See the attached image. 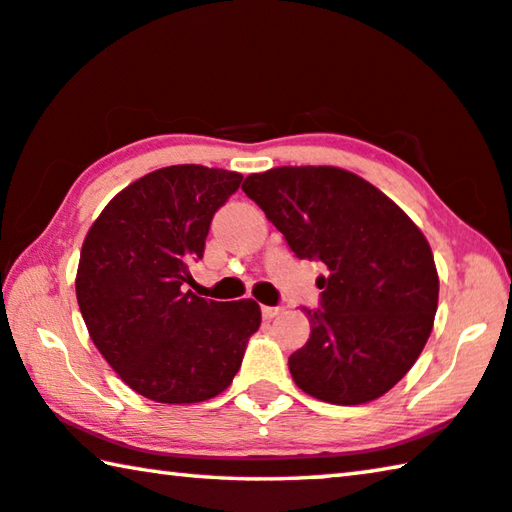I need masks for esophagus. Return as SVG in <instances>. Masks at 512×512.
Listing matches in <instances>:
<instances>
[{
  "label": "esophagus",
  "instance_id": "esophagus-1",
  "mask_svg": "<svg viewBox=\"0 0 512 512\" xmlns=\"http://www.w3.org/2000/svg\"><path fill=\"white\" fill-rule=\"evenodd\" d=\"M280 314H282V307H262V316L268 320L280 316Z\"/></svg>",
  "mask_w": 512,
  "mask_h": 512
}]
</instances>
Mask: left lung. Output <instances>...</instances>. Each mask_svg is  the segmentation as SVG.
Wrapping results in <instances>:
<instances>
[{
	"instance_id": "left-lung-1",
	"label": "left lung",
	"mask_w": 512,
	"mask_h": 512,
	"mask_svg": "<svg viewBox=\"0 0 512 512\" xmlns=\"http://www.w3.org/2000/svg\"><path fill=\"white\" fill-rule=\"evenodd\" d=\"M298 259L327 266L309 341L289 357L307 395L329 404L377 400L411 370L438 309L431 248L409 216L357 173L277 167L241 185Z\"/></svg>"
}]
</instances>
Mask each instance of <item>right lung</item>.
Instances as JSON below:
<instances>
[{
	"label": "right lung",
	"mask_w": 512,
	"mask_h": 512,
	"mask_svg": "<svg viewBox=\"0 0 512 512\" xmlns=\"http://www.w3.org/2000/svg\"><path fill=\"white\" fill-rule=\"evenodd\" d=\"M241 173L164 167L112 198L83 241L76 300L90 339L135 393L194 404L223 393L262 323L255 300L214 302L185 289L210 223Z\"/></svg>",
	"instance_id": "obj_1"
}]
</instances>
